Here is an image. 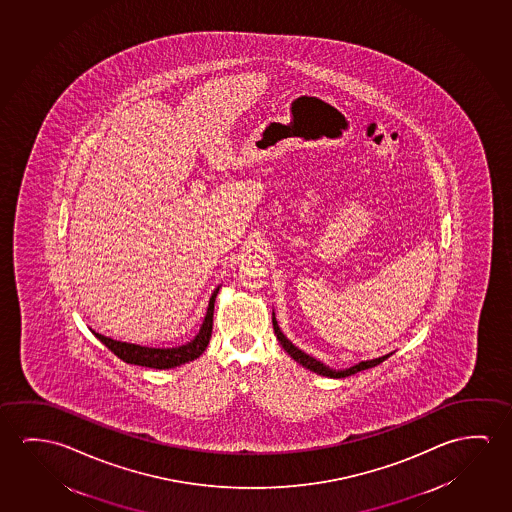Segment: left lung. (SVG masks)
I'll return each instance as SVG.
<instances>
[{
    "mask_svg": "<svg viewBox=\"0 0 512 512\" xmlns=\"http://www.w3.org/2000/svg\"><path fill=\"white\" fill-rule=\"evenodd\" d=\"M273 330H275L276 339H278V342L282 344L285 351L291 354V358L294 362H298L299 365H303L305 369H310L312 372H315V374H319V376H326V378H347V376L356 374V372H360V370L376 367L379 363L385 362L386 358H390V356H392V353L385 354V356H379V358H374V360H365V362L356 363V365L349 367V369L335 370L328 367V365H324L323 362L315 360L314 356L303 353L301 349L294 346L291 340L287 339L284 333H282V330H280L278 321H276L275 312H273Z\"/></svg>",
    "mask_w": 512,
    "mask_h": 512,
    "instance_id": "8db88e82",
    "label": "left lung"
}]
</instances>
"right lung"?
Returning a JSON list of instances; mask_svg holds the SVG:
<instances>
[{
    "label": "right lung",
    "mask_w": 512,
    "mask_h": 512,
    "mask_svg": "<svg viewBox=\"0 0 512 512\" xmlns=\"http://www.w3.org/2000/svg\"><path fill=\"white\" fill-rule=\"evenodd\" d=\"M218 291H220V287H216L213 294H211L209 307H207V312H205L204 323L200 326L195 339L188 342V344H184V346H138V344H129V342L110 339V337L101 335V333H95V331H92V333L103 342L104 346L110 349L111 353L117 354L122 362L131 363V365H142V367H149V369H173V367H179L182 363L197 360L198 356L204 353L205 347L209 346L211 333H213L214 301H216Z\"/></svg>",
    "instance_id": "obj_1"
}]
</instances>
